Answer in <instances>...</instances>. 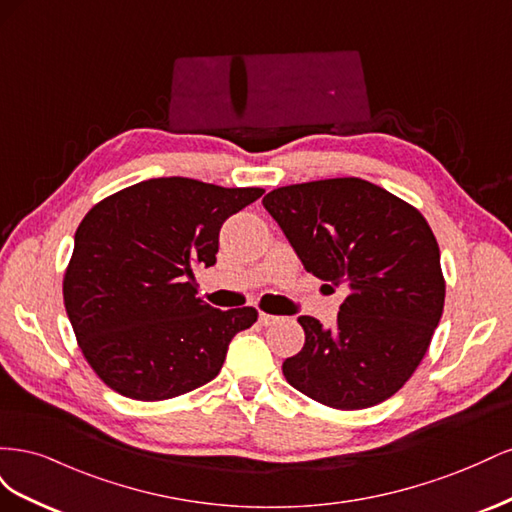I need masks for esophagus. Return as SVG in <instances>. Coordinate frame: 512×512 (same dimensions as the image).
Segmentation results:
<instances>
[{"instance_id":"1","label":"esophagus","mask_w":512,"mask_h":512,"mask_svg":"<svg viewBox=\"0 0 512 512\" xmlns=\"http://www.w3.org/2000/svg\"><path fill=\"white\" fill-rule=\"evenodd\" d=\"M277 320H280V316H271V314H265V312H260V322L265 324V327H271V324H275Z\"/></svg>"}]
</instances>
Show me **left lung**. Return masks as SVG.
I'll list each match as a JSON object with an SVG mask.
<instances>
[{
	"mask_svg": "<svg viewBox=\"0 0 512 512\" xmlns=\"http://www.w3.org/2000/svg\"><path fill=\"white\" fill-rule=\"evenodd\" d=\"M262 205L305 271L350 290L331 329L299 316L305 344L284 361L286 380L337 410L395 395L444 309L440 247L421 211L359 177L286 185Z\"/></svg>",
	"mask_w": 512,
	"mask_h": 512,
	"instance_id": "left-lung-1",
	"label": "left lung"
}]
</instances>
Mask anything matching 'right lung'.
Listing matches in <instances>:
<instances>
[{"label": "right lung", "mask_w": 512, "mask_h": 512, "mask_svg": "<svg viewBox=\"0 0 512 512\" xmlns=\"http://www.w3.org/2000/svg\"><path fill=\"white\" fill-rule=\"evenodd\" d=\"M265 190L188 177L134 183L76 228L64 303L87 363L123 397L162 401L220 374L254 307L222 312L196 297L194 267L215 265L220 228Z\"/></svg>", "instance_id": "right-lung-1"}]
</instances>
